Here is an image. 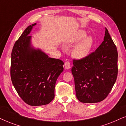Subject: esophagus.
<instances>
[{
    "label": "esophagus",
    "mask_w": 126,
    "mask_h": 126,
    "mask_svg": "<svg viewBox=\"0 0 126 126\" xmlns=\"http://www.w3.org/2000/svg\"><path fill=\"white\" fill-rule=\"evenodd\" d=\"M70 67H71V66H70V63L69 62H65L64 63V68H66V69H69V68H70Z\"/></svg>",
    "instance_id": "34e87169"
}]
</instances>
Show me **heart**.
I'll list each match as a JSON object with an SVG mask.
<instances>
[{"label":"heart","instance_id":"obj_1","mask_svg":"<svg viewBox=\"0 0 126 126\" xmlns=\"http://www.w3.org/2000/svg\"><path fill=\"white\" fill-rule=\"evenodd\" d=\"M86 33L83 31H79L73 36L68 38L66 43L73 44L80 41L74 48L72 55L76 59H83L86 57L91 51L93 46V39L92 37L86 36Z\"/></svg>","mask_w":126,"mask_h":126}]
</instances>
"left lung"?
<instances>
[{
  "instance_id": "8db88e82",
  "label": "left lung",
  "mask_w": 126,
  "mask_h": 126,
  "mask_svg": "<svg viewBox=\"0 0 126 126\" xmlns=\"http://www.w3.org/2000/svg\"><path fill=\"white\" fill-rule=\"evenodd\" d=\"M118 51L105 28L104 41L94 52L73 60L71 72L76 96L85 103H95L108 96L118 76Z\"/></svg>"
}]
</instances>
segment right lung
<instances>
[{
	"mask_svg": "<svg viewBox=\"0 0 126 126\" xmlns=\"http://www.w3.org/2000/svg\"><path fill=\"white\" fill-rule=\"evenodd\" d=\"M36 25L28 26L15 43L10 75L13 86L23 101L32 106H40L54 98L55 84L63 71L64 63L32 47L29 34Z\"/></svg>",
	"mask_w": 126,
	"mask_h": 126,
	"instance_id": "obj_1",
	"label": "right lung"
}]
</instances>
